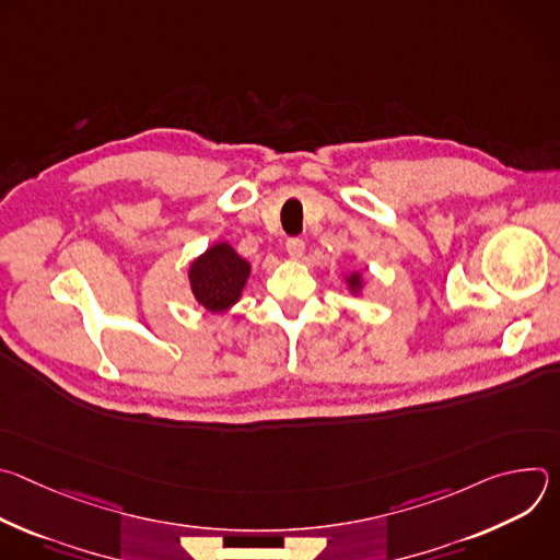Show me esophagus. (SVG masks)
I'll return each instance as SVG.
<instances>
[{
	"instance_id": "34e87169",
	"label": "esophagus",
	"mask_w": 560,
	"mask_h": 560,
	"mask_svg": "<svg viewBox=\"0 0 560 560\" xmlns=\"http://www.w3.org/2000/svg\"><path fill=\"white\" fill-rule=\"evenodd\" d=\"M285 250H288V255H290L292 259H301V257H303V253H305L303 238H299V236H290L288 242H285Z\"/></svg>"
}]
</instances>
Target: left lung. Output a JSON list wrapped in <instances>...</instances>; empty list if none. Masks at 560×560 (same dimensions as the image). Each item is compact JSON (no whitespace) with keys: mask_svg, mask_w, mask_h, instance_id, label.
I'll return each instance as SVG.
<instances>
[{"mask_svg":"<svg viewBox=\"0 0 560 560\" xmlns=\"http://www.w3.org/2000/svg\"><path fill=\"white\" fill-rule=\"evenodd\" d=\"M348 281V288L352 290V294H359L361 288H363V279H361V272H352L350 277H346Z\"/></svg>","mask_w":560,"mask_h":560,"instance_id":"obj_1","label":"left lung"}]
</instances>
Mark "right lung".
I'll list each match as a JSON object with an SVG mask.
<instances>
[{
  "instance_id": "obj_1",
  "label": "right lung",
  "mask_w": 560,
  "mask_h": 560,
  "mask_svg": "<svg viewBox=\"0 0 560 560\" xmlns=\"http://www.w3.org/2000/svg\"><path fill=\"white\" fill-rule=\"evenodd\" d=\"M250 264L238 257L230 244H214L190 264V290L199 305L210 312L232 307L246 288Z\"/></svg>"
}]
</instances>
